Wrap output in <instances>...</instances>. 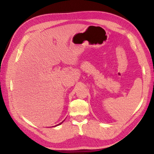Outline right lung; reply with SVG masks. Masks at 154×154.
I'll list each match as a JSON object with an SVG mask.
<instances>
[{"label":"right lung","instance_id":"right-lung-1","mask_svg":"<svg viewBox=\"0 0 154 154\" xmlns=\"http://www.w3.org/2000/svg\"><path fill=\"white\" fill-rule=\"evenodd\" d=\"M62 122H61V123H59V125H61V123H62Z\"/></svg>","mask_w":154,"mask_h":154}]
</instances>
